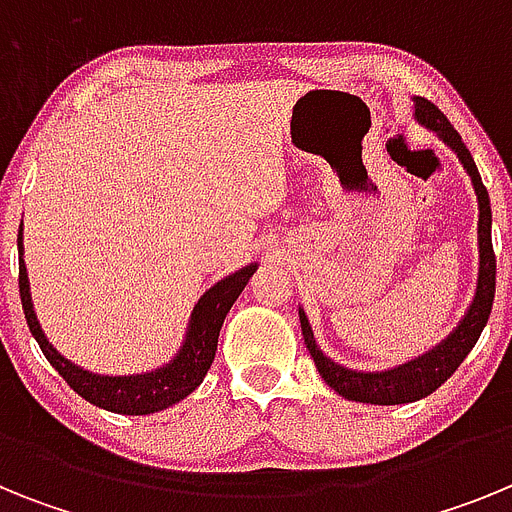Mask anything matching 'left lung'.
Segmentation results:
<instances>
[{
  "mask_svg": "<svg viewBox=\"0 0 512 512\" xmlns=\"http://www.w3.org/2000/svg\"><path fill=\"white\" fill-rule=\"evenodd\" d=\"M415 117L423 122L425 128L436 130L443 138V143H449L456 151L459 161L464 164L467 174L472 176L474 192H477L479 202V223H477V241H479V277H477V292L469 305L467 315L459 323V328L451 333L441 346L428 351L425 356H418L415 361L390 369V372H354L346 366L330 361L323 356L315 338H312L310 323H307L305 312L300 310V325H302V338L307 343L312 361L318 366L320 377L325 379L330 390H336L338 395L346 400L356 402H372V405H402V402H415L420 397H428L436 392L451 374L459 369V364L467 359V354L477 343L479 333L487 325L490 318L492 300H495V251H492V210H490V194H487L482 176H479L474 158L469 148L461 143V135L456 133L454 125L446 120L436 104L428 102L423 97H415Z\"/></svg>",
  "mask_w": 512,
  "mask_h": 512,
  "instance_id": "obj_1",
  "label": "left lung"
}]
</instances>
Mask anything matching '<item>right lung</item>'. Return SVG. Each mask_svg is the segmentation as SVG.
Instances as JSON below:
<instances>
[{
    "label": "right lung",
    "instance_id": "1",
    "mask_svg": "<svg viewBox=\"0 0 512 512\" xmlns=\"http://www.w3.org/2000/svg\"><path fill=\"white\" fill-rule=\"evenodd\" d=\"M17 246H20L22 310H25V320L30 325V333L38 341L40 351L45 354V359L56 366V372L66 379L71 390L79 392L84 400L97 405V408L120 415L158 413V410L184 400L189 392L200 387L202 377H205L212 359H215L217 336H220L225 315H228L233 302L238 300V295H241L243 287L256 271V264L243 266L241 271H235L230 277L220 279L215 287L207 289L200 302L194 305L182 351L164 369H156L151 374H138V377H102V374H92L87 369H81V366L71 364L69 359H63L56 348L48 343L45 333L40 330L38 318H35L33 300H30V282H27L25 261H22V225L20 235H17Z\"/></svg>",
    "mask_w": 512,
    "mask_h": 512
}]
</instances>
